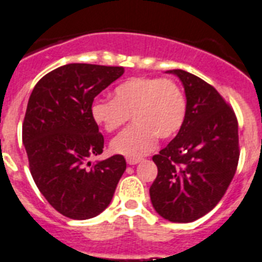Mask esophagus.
<instances>
[{"label":"esophagus","mask_w":262,"mask_h":262,"mask_svg":"<svg viewBox=\"0 0 262 262\" xmlns=\"http://www.w3.org/2000/svg\"><path fill=\"white\" fill-rule=\"evenodd\" d=\"M126 160H127V163H128L129 165H134V164H138V163H139L140 160H142V159H140V158H133V156H128V158H127Z\"/></svg>","instance_id":"obj_1"}]
</instances>
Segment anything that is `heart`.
Instances as JSON below:
<instances>
[{
    "instance_id": "heart-1",
    "label": "heart",
    "mask_w": 262,
    "mask_h": 262,
    "mask_svg": "<svg viewBox=\"0 0 262 262\" xmlns=\"http://www.w3.org/2000/svg\"><path fill=\"white\" fill-rule=\"evenodd\" d=\"M185 98L169 78L134 77L115 87L114 99H95L91 116L107 133H114L133 116L134 123L114 138L111 149L126 156H142L152 151L158 138L169 139L184 123Z\"/></svg>"
}]
</instances>
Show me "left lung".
Instances as JSON below:
<instances>
[{
	"label": "left lung",
	"mask_w": 262,
	"mask_h": 262,
	"mask_svg": "<svg viewBox=\"0 0 262 262\" xmlns=\"http://www.w3.org/2000/svg\"><path fill=\"white\" fill-rule=\"evenodd\" d=\"M167 73L183 82L187 111L178 135L152 156L158 176L149 196L165 220L191 223L212 211L231 184L240 158L238 123L213 86L180 69Z\"/></svg>",
	"instance_id": "left-lung-1"
}]
</instances>
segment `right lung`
I'll return each instance as SVG.
<instances>
[{"label": "right lung", "mask_w": 262, "mask_h": 262, "mask_svg": "<svg viewBox=\"0 0 262 262\" xmlns=\"http://www.w3.org/2000/svg\"><path fill=\"white\" fill-rule=\"evenodd\" d=\"M123 73L122 66L64 64L38 80L29 98L22 142L30 173L49 204L69 219L103 212L126 171L122 155L89 162L104 146L91 103Z\"/></svg>", "instance_id": "obj_1"}]
</instances>
